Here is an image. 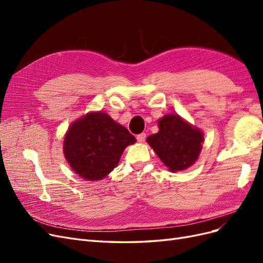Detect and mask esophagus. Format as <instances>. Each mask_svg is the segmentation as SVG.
Segmentation results:
<instances>
[{
	"label": "esophagus",
	"instance_id": "esophagus-1",
	"mask_svg": "<svg viewBox=\"0 0 263 263\" xmlns=\"http://www.w3.org/2000/svg\"><path fill=\"white\" fill-rule=\"evenodd\" d=\"M137 141L138 142H144L146 140V134L145 133H141L139 135H137Z\"/></svg>",
	"mask_w": 263,
	"mask_h": 263
}]
</instances>
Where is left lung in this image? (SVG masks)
Segmentation results:
<instances>
[{
    "label": "left lung",
    "instance_id": "8db88e82",
    "mask_svg": "<svg viewBox=\"0 0 263 263\" xmlns=\"http://www.w3.org/2000/svg\"><path fill=\"white\" fill-rule=\"evenodd\" d=\"M159 132L150 135L148 144L170 171H180L192 165L201 153L203 134L182 121L178 115H165L159 119Z\"/></svg>",
    "mask_w": 263,
    "mask_h": 263
}]
</instances>
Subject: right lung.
Returning <instances> with one entry per match:
<instances>
[{"label": "right lung", "mask_w": 263, "mask_h": 263, "mask_svg": "<svg viewBox=\"0 0 263 263\" xmlns=\"http://www.w3.org/2000/svg\"><path fill=\"white\" fill-rule=\"evenodd\" d=\"M136 141L122 125L105 113H89L70 126L63 151L81 178L98 181L114 170L124 149Z\"/></svg>", "instance_id": "right-lung-1"}]
</instances>
